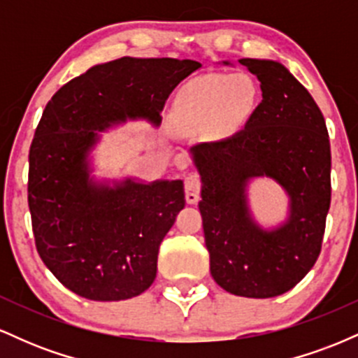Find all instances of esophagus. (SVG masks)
<instances>
[{"instance_id":"1","label":"esophagus","mask_w":358,"mask_h":358,"mask_svg":"<svg viewBox=\"0 0 358 358\" xmlns=\"http://www.w3.org/2000/svg\"><path fill=\"white\" fill-rule=\"evenodd\" d=\"M185 196H187V203L195 205L200 199V176L199 175H188L185 180Z\"/></svg>"}]
</instances>
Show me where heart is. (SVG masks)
<instances>
[{"label":"heart","instance_id":"heart-1","mask_svg":"<svg viewBox=\"0 0 358 358\" xmlns=\"http://www.w3.org/2000/svg\"><path fill=\"white\" fill-rule=\"evenodd\" d=\"M256 102V84L245 73H207L176 92L170 124L183 136L205 134L210 143L227 141L244 129Z\"/></svg>","mask_w":358,"mask_h":358}]
</instances>
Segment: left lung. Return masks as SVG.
<instances>
[{
	"label": "left lung",
	"instance_id": "8db88e82",
	"mask_svg": "<svg viewBox=\"0 0 358 358\" xmlns=\"http://www.w3.org/2000/svg\"><path fill=\"white\" fill-rule=\"evenodd\" d=\"M239 64L261 82V104L237 136L196 145L190 155L202 182L199 208L213 281L236 296L274 298L296 286L322 250L330 139L322 110L285 65ZM259 178L273 179L288 196L285 220L269 228L250 210L248 188Z\"/></svg>",
	"mask_w": 358,
	"mask_h": 358
}]
</instances>
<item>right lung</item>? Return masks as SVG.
<instances>
[{"label":"right lung","instance_id":"right-lung-1","mask_svg":"<svg viewBox=\"0 0 358 358\" xmlns=\"http://www.w3.org/2000/svg\"><path fill=\"white\" fill-rule=\"evenodd\" d=\"M200 67L122 57L48 101L28 156V207L40 257L72 293L121 301L153 285L159 244L185 207L183 182L99 178L92 153L110 127L139 119L158 127L171 90Z\"/></svg>","mask_w":358,"mask_h":358}]
</instances>
